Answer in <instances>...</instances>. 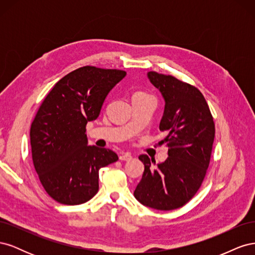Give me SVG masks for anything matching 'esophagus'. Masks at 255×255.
<instances>
[{
    "instance_id": "1",
    "label": "esophagus",
    "mask_w": 255,
    "mask_h": 255,
    "mask_svg": "<svg viewBox=\"0 0 255 255\" xmlns=\"http://www.w3.org/2000/svg\"><path fill=\"white\" fill-rule=\"evenodd\" d=\"M132 158H133V156L130 155L129 153H123L119 156V159L122 160V161H128V160H130Z\"/></svg>"
}]
</instances>
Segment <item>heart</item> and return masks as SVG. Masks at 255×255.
I'll return each mask as SVG.
<instances>
[{
  "label": "heart",
  "instance_id": "heart-1",
  "mask_svg": "<svg viewBox=\"0 0 255 255\" xmlns=\"http://www.w3.org/2000/svg\"><path fill=\"white\" fill-rule=\"evenodd\" d=\"M134 96H143V97H146V96H149V95L145 94V92H143V91H137Z\"/></svg>",
  "mask_w": 255,
  "mask_h": 255
}]
</instances>
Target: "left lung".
Instances as JSON below:
<instances>
[{
  "label": "left lung",
  "instance_id": "obj_1",
  "mask_svg": "<svg viewBox=\"0 0 255 255\" xmlns=\"http://www.w3.org/2000/svg\"><path fill=\"white\" fill-rule=\"evenodd\" d=\"M150 82L165 100L159 129L167 134L160 143L168 146L164 163L142 154L144 165L134 191L141 204L158 211L182 207L194 197L210 165L215 138V123L203 95L197 87L172 75L148 72Z\"/></svg>",
  "mask_w": 255,
  "mask_h": 255
}]
</instances>
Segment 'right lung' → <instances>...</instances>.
Wrapping results in <instances>:
<instances>
[{"label":"right lung","mask_w":255,"mask_h":255,"mask_svg":"<svg viewBox=\"0 0 255 255\" xmlns=\"http://www.w3.org/2000/svg\"><path fill=\"white\" fill-rule=\"evenodd\" d=\"M127 72L85 66L59 80L30 126L35 170L48 195L78 205L99 190V170L118 160L110 149L88 145L87 122L96 120L109 92Z\"/></svg>","instance_id":"1"}]
</instances>
